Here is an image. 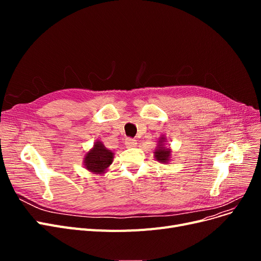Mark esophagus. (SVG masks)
<instances>
[{
    "label": "esophagus",
    "instance_id": "34e87169",
    "mask_svg": "<svg viewBox=\"0 0 261 261\" xmlns=\"http://www.w3.org/2000/svg\"><path fill=\"white\" fill-rule=\"evenodd\" d=\"M125 145H126V147H127V148H133V147H135L137 145V143H136L135 139L126 138L125 139Z\"/></svg>",
    "mask_w": 261,
    "mask_h": 261
}]
</instances>
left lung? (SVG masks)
Masks as SVG:
<instances>
[{"instance_id": "1", "label": "left lung", "mask_w": 261, "mask_h": 261, "mask_svg": "<svg viewBox=\"0 0 261 261\" xmlns=\"http://www.w3.org/2000/svg\"><path fill=\"white\" fill-rule=\"evenodd\" d=\"M171 148L167 144V137L161 135L153 151L154 159L161 163H169L171 161Z\"/></svg>"}]
</instances>
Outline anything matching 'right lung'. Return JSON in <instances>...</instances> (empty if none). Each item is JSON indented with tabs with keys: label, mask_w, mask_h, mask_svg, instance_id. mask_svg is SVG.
<instances>
[{
	"label": "right lung",
	"mask_w": 261,
	"mask_h": 261,
	"mask_svg": "<svg viewBox=\"0 0 261 261\" xmlns=\"http://www.w3.org/2000/svg\"><path fill=\"white\" fill-rule=\"evenodd\" d=\"M114 153L109 150L102 141L97 140L92 148L84 156V167L93 174H105L112 164Z\"/></svg>",
	"instance_id": "1"
}]
</instances>
